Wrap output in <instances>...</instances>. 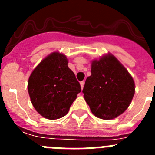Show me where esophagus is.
<instances>
[{
    "mask_svg": "<svg viewBox=\"0 0 155 155\" xmlns=\"http://www.w3.org/2000/svg\"><path fill=\"white\" fill-rule=\"evenodd\" d=\"M84 81L81 82V89H83V87H84Z\"/></svg>",
    "mask_w": 155,
    "mask_h": 155,
    "instance_id": "obj_1",
    "label": "esophagus"
}]
</instances>
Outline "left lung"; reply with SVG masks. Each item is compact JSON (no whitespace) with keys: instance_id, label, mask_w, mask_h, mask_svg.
<instances>
[{"instance_id":"left-lung-1","label":"left lung","mask_w":155,"mask_h":155,"mask_svg":"<svg viewBox=\"0 0 155 155\" xmlns=\"http://www.w3.org/2000/svg\"><path fill=\"white\" fill-rule=\"evenodd\" d=\"M82 92L91 113L102 120L124 113L134 98L135 84L124 65L109 53L91 62Z\"/></svg>"}]
</instances>
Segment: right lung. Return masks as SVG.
Returning <instances> with one entry per match:
<instances>
[{"label": "right lung", "mask_w": 155, "mask_h": 155, "mask_svg": "<svg viewBox=\"0 0 155 155\" xmlns=\"http://www.w3.org/2000/svg\"><path fill=\"white\" fill-rule=\"evenodd\" d=\"M68 64L64 54L53 52L37 65L28 78L31 104L48 120H57L67 115L81 91L80 83Z\"/></svg>", "instance_id": "right-lung-1"}]
</instances>
